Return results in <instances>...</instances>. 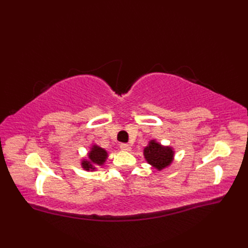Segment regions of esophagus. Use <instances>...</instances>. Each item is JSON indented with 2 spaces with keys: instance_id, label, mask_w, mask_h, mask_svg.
Masks as SVG:
<instances>
[{
  "instance_id": "34e87169",
  "label": "esophagus",
  "mask_w": 248,
  "mask_h": 248,
  "mask_svg": "<svg viewBox=\"0 0 248 248\" xmlns=\"http://www.w3.org/2000/svg\"><path fill=\"white\" fill-rule=\"evenodd\" d=\"M120 149L124 151H129L131 149V147L129 144H120Z\"/></svg>"
}]
</instances>
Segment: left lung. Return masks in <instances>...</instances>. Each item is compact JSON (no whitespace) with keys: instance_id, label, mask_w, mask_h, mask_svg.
<instances>
[{"instance_id":"obj_1","label":"left lung","mask_w":248,"mask_h":248,"mask_svg":"<svg viewBox=\"0 0 248 248\" xmlns=\"http://www.w3.org/2000/svg\"><path fill=\"white\" fill-rule=\"evenodd\" d=\"M144 155L147 162L160 170L170 164L173 151L170 147H163L155 143V140H151L149 145L144 149Z\"/></svg>"}]
</instances>
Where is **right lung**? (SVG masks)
Returning <instances> with one entry per match:
<instances>
[{
    "label": "right lung",
    "mask_w": 248,
    "mask_h": 248,
    "mask_svg": "<svg viewBox=\"0 0 248 248\" xmlns=\"http://www.w3.org/2000/svg\"><path fill=\"white\" fill-rule=\"evenodd\" d=\"M88 156H89V161H83L82 166L84 170H93L94 168L93 165V164L102 165L105 162V159L108 157V154L104 149L100 148V147L94 145L92 148L91 154H89Z\"/></svg>",
    "instance_id": "right-lung-1"
}]
</instances>
